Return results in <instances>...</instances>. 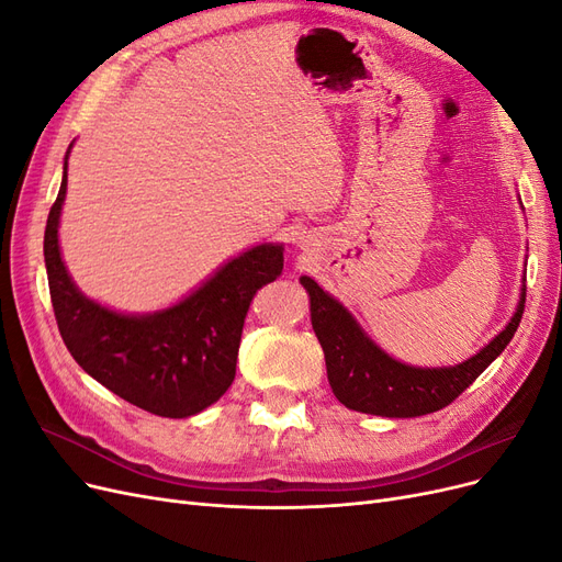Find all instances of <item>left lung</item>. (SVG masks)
Listing matches in <instances>:
<instances>
[{
    "label": "left lung",
    "mask_w": 562,
    "mask_h": 562,
    "mask_svg": "<svg viewBox=\"0 0 562 562\" xmlns=\"http://www.w3.org/2000/svg\"><path fill=\"white\" fill-rule=\"evenodd\" d=\"M300 283L310 293L312 328L326 353L333 394L349 411L380 417H419L450 405L512 342L525 312L522 285L512 321L479 353L457 366L417 368L372 342L345 304L314 279L300 277Z\"/></svg>",
    "instance_id": "left-lung-1"
}]
</instances>
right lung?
<instances>
[{
	"instance_id": "right-lung-1",
	"label": "right lung",
	"mask_w": 562,
	"mask_h": 562,
	"mask_svg": "<svg viewBox=\"0 0 562 562\" xmlns=\"http://www.w3.org/2000/svg\"><path fill=\"white\" fill-rule=\"evenodd\" d=\"M70 149L44 232L48 291L65 347L95 382L151 415L184 419L206 411L234 382L250 300L281 274L283 246L244 250L173 307L151 314L103 307L79 291L60 255Z\"/></svg>"
}]
</instances>
